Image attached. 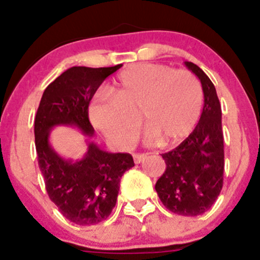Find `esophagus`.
<instances>
[{"label": "esophagus", "instance_id": "obj_1", "mask_svg": "<svg viewBox=\"0 0 260 260\" xmlns=\"http://www.w3.org/2000/svg\"><path fill=\"white\" fill-rule=\"evenodd\" d=\"M145 159H147V154H134L133 155L134 164H140L142 161H144Z\"/></svg>", "mask_w": 260, "mask_h": 260}]
</instances>
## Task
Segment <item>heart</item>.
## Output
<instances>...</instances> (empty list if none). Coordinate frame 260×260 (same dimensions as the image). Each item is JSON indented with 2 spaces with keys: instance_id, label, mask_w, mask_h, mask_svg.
<instances>
[{
  "instance_id": "heart-1",
  "label": "heart",
  "mask_w": 260,
  "mask_h": 260,
  "mask_svg": "<svg viewBox=\"0 0 260 260\" xmlns=\"http://www.w3.org/2000/svg\"><path fill=\"white\" fill-rule=\"evenodd\" d=\"M109 92L92 101L89 116L92 126L118 147L132 144L139 120L159 147L178 144L194 129L203 109L199 80L164 64L131 66L116 77Z\"/></svg>"
}]
</instances>
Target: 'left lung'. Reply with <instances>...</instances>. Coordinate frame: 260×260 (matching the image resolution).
<instances>
[{
  "label": "left lung",
  "instance_id": "left-lung-1",
  "mask_svg": "<svg viewBox=\"0 0 260 260\" xmlns=\"http://www.w3.org/2000/svg\"><path fill=\"white\" fill-rule=\"evenodd\" d=\"M201 80L204 106L193 132L177 148L162 154L166 170L155 184L161 203L172 213L197 216L205 213L223 183L221 105L216 89L198 66L184 62Z\"/></svg>",
  "mask_w": 260,
  "mask_h": 260
}]
</instances>
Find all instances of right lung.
I'll return each instance as SVG.
<instances>
[{"mask_svg":"<svg viewBox=\"0 0 260 260\" xmlns=\"http://www.w3.org/2000/svg\"><path fill=\"white\" fill-rule=\"evenodd\" d=\"M121 67L68 68L45 89L35 116V147L47 194L66 219L80 226L95 225L111 214L121 177L134 166L132 155L109 153L90 140L89 104L101 83ZM57 125L76 126L88 137L82 159H64L51 147L49 132Z\"/></svg>","mask_w":260,"mask_h":260,"instance_id":"add662e5","label":"right lung"}]
</instances>
